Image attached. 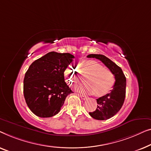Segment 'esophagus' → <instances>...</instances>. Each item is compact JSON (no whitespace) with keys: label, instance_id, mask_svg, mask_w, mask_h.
I'll return each instance as SVG.
<instances>
[{"label":"esophagus","instance_id":"1","mask_svg":"<svg viewBox=\"0 0 151 151\" xmlns=\"http://www.w3.org/2000/svg\"><path fill=\"white\" fill-rule=\"evenodd\" d=\"M80 97L83 100H86V99H87V98H88L86 96H84V95H83V94H80Z\"/></svg>","mask_w":151,"mask_h":151}]
</instances>
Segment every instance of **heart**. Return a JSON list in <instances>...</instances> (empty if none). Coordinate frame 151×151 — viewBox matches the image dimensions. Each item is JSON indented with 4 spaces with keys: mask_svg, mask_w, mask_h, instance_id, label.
<instances>
[{
    "mask_svg": "<svg viewBox=\"0 0 151 151\" xmlns=\"http://www.w3.org/2000/svg\"><path fill=\"white\" fill-rule=\"evenodd\" d=\"M81 68L80 73L84 76H88L86 80L87 85L78 88L81 92L103 96L114 88L116 82L115 75L109 69L105 68L100 63L94 60H87L81 63ZM64 75L70 84L79 82L78 73L75 68H67Z\"/></svg>",
    "mask_w": 151,
    "mask_h": 151,
    "instance_id": "1",
    "label": "heart"
}]
</instances>
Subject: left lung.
I'll use <instances>...</instances> for the list:
<instances>
[{
	"instance_id": "8db88e82",
	"label": "left lung",
	"mask_w": 151,
	"mask_h": 151,
	"mask_svg": "<svg viewBox=\"0 0 151 151\" xmlns=\"http://www.w3.org/2000/svg\"><path fill=\"white\" fill-rule=\"evenodd\" d=\"M88 58H96L101 61L116 76V82L113 90L109 94L96 99L97 108L89 114L93 118L99 120H105L115 116L122 107L126 95V77L122 69L105 55L90 54Z\"/></svg>"
}]
</instances>
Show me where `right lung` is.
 Instances as JSON below:
<instances>
[{
  "instance_id": "right-lung-1",
  "label": "right lung",
  "mask_w": 151,
  "mask_h": 151,
  "mask_svg": "<svg viewBox=\"0 0 151 151\" xmlns=\"http://www.w3.org/2000/svg\"><path fill=\"white\" fill-rule=\"evenodd\" d=\"M75 56L50 52L31 63L24 78L23 92L29 109L38 117L57 114L65 98L73 93L64 81V71Z\"/></svg>"
}]
</instances>
